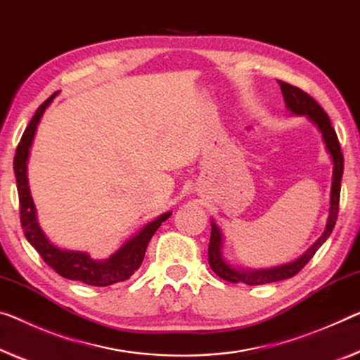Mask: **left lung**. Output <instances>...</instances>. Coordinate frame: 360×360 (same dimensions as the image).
Wrapping results in <instances>:
<instances>
[{"label": "left lung", "instance_id": "1", "mask_svg": "<svg viewBox=\"0 0 360 360\" xmlns=\"http://www.w3.org/2000/svg\"><path fill=\"white\" fill-rule=\"evenodd\" d=\"M281 93H283V99L286 104V109L291 110L296 115H306L311 122L317 127L320 134H322L323 143L327 146V151L333 161V181H331V193H330V214L327 219V226L322 236L319 238L309 250L302 254L300 259H296L295 262L278 265V267L272 269H236L233 265H230L224 259L222 248H224V236L220 231L219 225L211 222V241H209V265L217 274L220 278L231 283H246V285H265V283H274V281L286 280L295 276L300 270L306 265L314 254L317 252L320 246L327 241V238L331 235V231L335 229L336 219H338L340 211V191H341V179H342V170H345V158H342L341 146L336 136V131L331 127L330 117L327 112L320 108V104L315 101L312 96H309L306 91H302L301 88L292 86L286 82L278 80Z\"/></svg>", "mask_w": 360, "mask_h": 360}]
</instances>
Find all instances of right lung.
Wrapping results in <instances>:
<instances>
[{
	"label": "right lung",
	"mask_w": 360,
	"mask_h": 360,
	"mask_svg": "<svg viewBox=\"0 0 360 360\" xmlns=\"http://www.w3.org/2000/svg\"><path fill=\"white\" fill-rule=\"evenodd\" d=\"M56 95L58 91L49 96L37 109L35 115L32 117L30 124L27 125L24 135L20 138L18 149H15L14 174L15 181H18L22 230H24L27 241L35 248L43 261L49 267L56 270L60 276H64V278L77 280L91 286H109L119 283V281H125L140 269L143 259H145L149 240L156 233V230L161 226L164 220H167L172 215V212L159 215L156 220H153V222L143 226L117 252H114L112 256L109 259H104V261H96V259L90 257L86 252L82 251L60 250V248L54 246L48 240V236L43 233L41 226L38 225L37 220V209L30 195L29 179H27V161H29L30 146L33 136H35L37 127L40 124L41 115Z\"/></svg>",
	"instance_id": "add662e5"
}]
</instances>
